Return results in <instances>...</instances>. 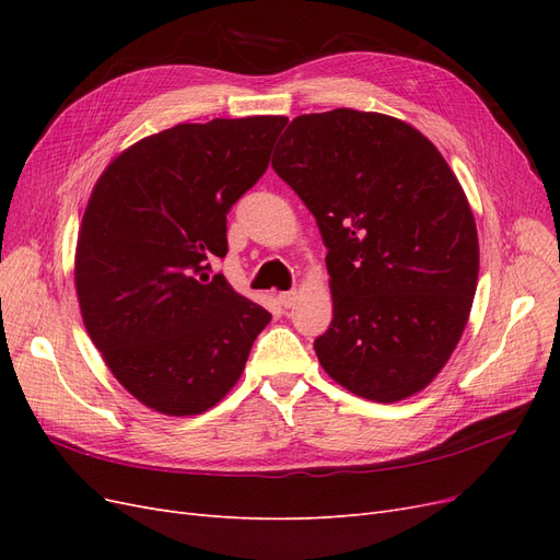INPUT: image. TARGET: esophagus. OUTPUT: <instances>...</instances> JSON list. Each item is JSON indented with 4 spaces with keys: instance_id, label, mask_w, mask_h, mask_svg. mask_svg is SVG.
Listing matches in <instances>:
<instances>
[{
    "instance_id": "34e87169",
    "label": "esophagus",
    "mask_w": 560,
    "mask_h": 560,
    "mask_svg": "<svg viewBox=\"0 0 560 560\" xmlns=\"http://www.w3.org/2000/svg\"><path fill=\"white\" fill-rule=\"evenodd\" d=\"M296 299H299V292L296 290H292V292H282V294H278V301L282 303L284 308H292L294 303H296Z\"/></svg>"
}]
</instances>
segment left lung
<instances>
[{
	"label": "left lung",
	"mask_w": 560,
	"mask_h": 560,
	"mask_svg": "<svg viewBox=\"0 0 560 560\" xmlns=\"http://www.w3.org/2000/svg\"><path fill=\"white\" fill-rule=\"evenodd\" d=\"M273 171L327 247L322 369L371 401L420 393L460 341L479 278L477 222L448 163L399 118L341 107L296 116Z\"/></svg>",
	"instance_id": "obj_1"
}]
</instances>
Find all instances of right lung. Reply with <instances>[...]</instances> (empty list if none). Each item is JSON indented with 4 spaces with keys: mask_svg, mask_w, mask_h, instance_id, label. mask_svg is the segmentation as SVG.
Segmentation results:
<instances>
[{
    "mask_svg": "<svg viewBox=\"0 0 560 560\" xmlns=\"http://www.w3.org/2000/svg\"><path fill=\"white\" fill-rule=\"evenodd\" d=\"M284 124H179L121 151L93 186L74 257L79 308L114 378L149 409H212L270 322L210 264L226 257V214L266 173Z\"/></svg>",
    "mask_w": 560,
    "mask_h": 560,
    "instance_id": "obj_1",
    "label": "right lung"
}]
</instances>
